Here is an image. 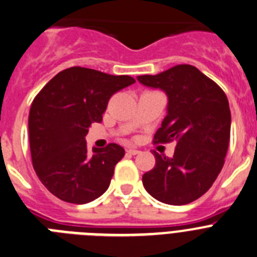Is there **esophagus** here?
I'll use <instances>...</instances> for the list:
<instances>
[{
  "mask_svg": "<svg viewBox=\"0 0 257 257\" xmlns=\"http://www.w3.org/2000/svg\"><path fill=\"white\" fill-rule=\"evenodd\" d=\"M126 152L128 154H133V156H136V154L140 153V151H138V149H134V148H128Z\"/></svg>",
  "mask_w": 257,
  "mask_h": 257,
  "instance_id": "esophagus-1",
  "label": "esophagus"
}]
</instances>
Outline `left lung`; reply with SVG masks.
<instances>
[{
    "label": "left lung",
    "mask_w": 257,
    "mask_h": 257,
    "mask_svg": "<svg viewBox=\"0 0 257 257\" xmlns=\"http://www.w3.org/2000/svg\"><path fill=\"white\" fill-rule=\"evenodd\" d=\"M138 81L167 95V115L154 142H176L172 158L154 152L156 166L143 175V185L157 201L187 205L210 189L224 166L231 122L228 97L189 64L138 76Z\"/></svg>",
    "instance_id": "obj_1"
}]
</instances>
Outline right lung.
<instances>
[{"label": "right lung", "instance_id": "1", "mask_svg": "<svg viewBox=\"0 0 257 257\" xmlns=\"http://www.w3.org/2000/svg\"><path fill=\"white\" fill-rule=\"evenodd\" d=\"M134 82L130 76L72 67L35 97L28 121L32 162L41 183L59 199L83 205L109 188L124 149L112 143L88 152L85 136L91 123L101 122L110 96Z\"/></svg>", "mask_w": 257, "mask_h": 257}]
</instances>
